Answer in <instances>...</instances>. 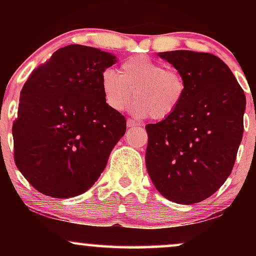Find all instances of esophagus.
<instances>
[{
	"label": "esophagus",
	"instance_id": "1",
	"mask_svg": "<svg viewBox=\"0 0 256 256\" xmlns=\"http://www.w3.org/2000/svg\"><path fill=\"white\" fill-rule=\"evenodd\" d=\"M126 125H128V128H134V126H137V122H134V120H132V119H128V122H126Z\"/></svg>",
	"mask_w": 256,
	"mask_h": 256
}]
</instances>
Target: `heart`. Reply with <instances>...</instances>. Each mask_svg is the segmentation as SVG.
Listing matches in <instances>:
<instances>
[{"label": "heart", "mask_w": 256, "mask_h": 256, "mask_svg": "<svg viewBox=\"0 0 256 256\" xmlns=\"http://www.w3.org/2000/svg\"><path fill=\"white\" fill-rule=\"evenodd\" d=\"M101 85L106 104L113 110H125L134 90L137 100L132 112L140 118L152 116L158 120L171 116L186 92L183 73L146 55L125 60L119 73L113 68L104 70Z\"/></svg>", "instance_id": "obj_1"}]
</instances>
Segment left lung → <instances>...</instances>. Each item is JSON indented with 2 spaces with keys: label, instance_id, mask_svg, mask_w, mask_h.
<instances>
[{
  "label": "left lung",
  "instance_id": "left-lung-1",
  "mask_svg": "<svg viewBox=\"0 0 256 256\" xmlns=\"http://www.w3.org/2000/svg\"><path fill=\"white\" fill-rule=\"evenodd\" d=\"M183 73L186 92L168 118L146 125V165L167 200L192 204L212 196L234 168L243 136L246 95L226 64L210 52H164Z\"/></svg>",
  "mask_w": 256,
  "mask_h": 256
}]
</instances>
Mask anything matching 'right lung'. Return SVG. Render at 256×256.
I'll use <instances>...</instances> for the list:
<instances>
[{
	"label": "right lung",
	"instance_id": "add662e5",
	"mask_svg": "<svg viewBox=\"0 0 256 256\" xmlns=\"http://www.w3.org/2000/svg\"><path fill=\"white\" fill-rule=\"evenodd\" d=\"M118 58L91 46L58 49L32 72L13 122L14 161L37 192L80 195L107 165L126 120L106 104L101 76Z\"/></svg>",
	"mask_w": 256,
	"mask_h": 256
}]
</instances>
